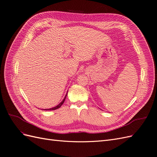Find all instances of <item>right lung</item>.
<instances>
[{"instance_id":"add662e5","label":"right lung","mask_w":157,"mask_h":157,"mask_svg":"<svg viewBox=\"0 0 157 157\" xmlns=\"http://www.w3.org/2000/svg\"><path fill=\"white\" fill-rule=\"evenodd\" d=\"M67 94H66V96H65V98L63 99V100L61 101L58 105H57V106H56V107H53V108H51V109H45V110H46V111H52V110H56V109H58V108H59L61 105H63V103H64V101H65V98H66V96H67Z\"/></svg>"}]
</instances>
